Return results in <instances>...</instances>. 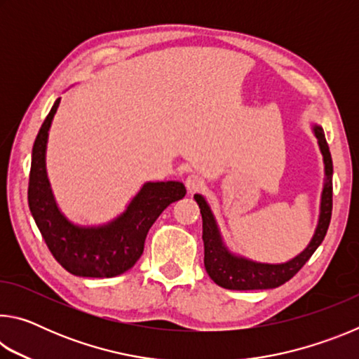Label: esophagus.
<instances>
[{"label":"esophagus","instance_id":"esophagus-1","mask_svg":"<svg viewBox=\"0 0 359 359\" xmlns=\"http://www.w3.org/2000/svg\"><path fill=\"white\" fill-rule=\"evenodd\" d=\"M185 184H187L188 191L194 193V191L201 190V188L204 187V179L201 177V175H198V174H190V175H188V177H187Z\"/></svg>","mask_w":359,"mask_h":359}]
</instances>
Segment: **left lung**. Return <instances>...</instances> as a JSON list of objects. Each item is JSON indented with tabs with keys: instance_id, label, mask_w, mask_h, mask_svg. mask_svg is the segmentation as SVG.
I'll return each instance as SVG.
<instances>
[{
	"instance_id": "left-lung-1",
	"label": "left lung",
	"mask_w": 359,
	"mask_h": 359,
	"mask_svg": "<svg viewBox=\"0 0 359 359\" xmlns=\"http://www.w3.org/2000/svg\"><path fill=\"white\" fill-rule=\"evenodd\" d=\"M313 133L318 139V145L323 155L325 163V187L321 193L320 204V218L315 234L304 250L287 263L280 264H267L257 263V261L247 259L244 257L231 253L224 247L220 229L217 226L214 214L205 203L201 194H194V199L201 209L203 215V241H204V266L209 277L217 285L226 290H269L277 288L288 282L291 277L297 274V271L307 263L313 252L323 242L326 231L330 228L331 212H332V160L331 151L327 147L323 128L318 125L313 126Z\"/></svg>"
}]
</instances>
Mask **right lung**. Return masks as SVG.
Here are the masks:
<instances>
[{
	"mask_svg": "<svg viewBox=\"0 0 359 359\" xmlns=\"http://www.w3.org/2000/svg\"><path fill=\"white\" fill-rule=\"evenodd\" d=\"M58 98L36 136L28 184V205L48 250L60 264L79 277L109 278L131 269L144 252V242L151 224L163 210L185 196L180 182H147L128 208L101 226H79L60 209L50 190L46 171L48 130L55 115Z\"/></svg>",
	"mask_w": 359,
	"mask_h": 359,
	"instance_id": "right-lung-1",
	"label": "right lung"
}]
</instances>
